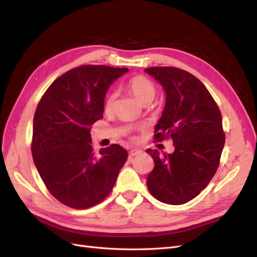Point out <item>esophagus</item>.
Returning a JSON list of instances; mask_svg holds the SVG:
<instances>
[{"instance_id":"obj_1","label":"esophagus","mask_w":257,"mask_h":257,"mask_svg":"<svg viewBox=\"0 0 257 257\" xmlns=\"http://www.w3.org/2000/svg\"><path fill=\"white\" fill-rule=\"evenodd\" d=\"M141 152H143V151L139 150V149H132V150L129 151V156L132 157V158L133 157H137V156L141 155Z\"/></svg>"}]
</instances>
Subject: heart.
<instances>
[{"instance_id": "heart-1", "label": "heart", "mask_w": 257, "mask_h": 257, "mask_svg": "<svg viewBox=\"0 0 257 257\" xmlns=\"http://www.w3.org/2000/svg\"><path fill=\"white\" fill-rule=\"evenodd\" d=\"M127 88L132 91V94L137 98L139 102L145 106L149 105L154 100L157 91L155 84L144 75H137L130 78L127 83ZM114 99H116V94L114 92H108L105 99H103V110H105V112H111Z\"/></svg>"}]
</instances>
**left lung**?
I'll use <instances>...</instances> for the list:
<instances>
[{"label":"left lung","instance_id":"8db88e82","mask_svg":"<svg viewBox=\"0 0 257 257\" xmlns=\"http://www.w3.org/2000/svg\"><path fill=\"white\" fill-rule=\"evenodd\" d=\"M145 70L167 95L155 140L171 139L174 145L173 154L147 150L155 162L147 187L163 203L184 204L206 188L219 168L225 144L222 114L206 87L187 70L170 66Z\"/></svg>","mask_w":257,"mask_h":257}]
</instances>
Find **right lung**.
I'll list each match as a JSON object with an SVG mask.
<instances>
[{
  "label": "right lung",
  "instance_id": "add662e5",
  "mask_svg": "<svg viewBox=\"0 0 257 257\" xmlns=\"http://www.w3.org/2000/svg\"><path fill=\"white\" fill-rule=\"evenodd\" d=\"M127 72L103 65L73 68L53 81L36 107L33 160L50 193L73 209L105 200L128 158L117 144L96 156L89 134L102 118L108 87Z\"/></svg>",
  "mask_w": 257,
  "mask_h": 257
}]
</instances>
